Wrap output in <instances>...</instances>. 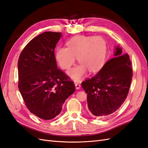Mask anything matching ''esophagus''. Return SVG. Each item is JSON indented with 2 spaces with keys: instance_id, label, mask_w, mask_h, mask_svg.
Listing matches in <instances>:
<instances>
[{
  "instance_id": "esophagus-1",
  "label": "esophagus",
  "mask_w": 148,
  "mask_h": 148,
  "mask_svg": "<svg viewBox=\"0 0 148 148\" xmlns=\"http://www.w3.org/2000/svg\"><path fill=\"white\" fill-rule=\"evenodd\" d=\"M74 84L75 86V89H76V90H79L81 88V84L79 83V82H75Z\"/></svg>"
}]
</instances>
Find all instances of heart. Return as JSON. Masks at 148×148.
Returning <instances> with one entry per match:
<instances>
[{
	"label": "heart",
	"instance_id": "obj_1",
	"mask_svg": "<svg viewBox=\"0 0 148 148\" xmlns=\"http://www.w3.org/2000/svg\"><path fill=\"white\" fill-rule=\"evenodd\" d=\"M67 48L58 47L56 51V58L62 69H68L74 64L77 58L79 65L71 69L67 74L74 81H80L88 70L97 73L103 66L106 45L100 36H76L68 41Z\"/></svg>",
	"mask_w": 148,
	"mask_h": 148
}]
</instances>
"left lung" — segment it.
Returning a JSON list of instances; mask_svg holds the SVG:
<instances>
[{
    "label": "left lung",
    "mask_w": 148,
    "mask_h": 148,
    "mask_svg": "<svg viewBox=\"0 0 148 148\" xmlns=\"http://www.w3.org/2000/svg\"><path fill=\"white\" fill-rule=\"evenodd\" d=\"M94 77L81 83L87 93L88 109L92 115L104 118L121 107L127 97L132 78L131 62L119 46Z\"/></svg>",
    "instance_id": "left-lung-1"
}]
</instances>
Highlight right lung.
<instances>
[{
	"label": "right lung",
	"mask_w": 148,
	"mask_h": 148,
	"mask_svg": "<svg viewBox=\"0 0 148 148\" xmlns=\"http://www.w3.org/2000/svg\"><path fill=\"white\" fill-rule=\"evenodd\" d=\"M61 33L44 32L24 48L19 57V90L29 110L43 120L60 114L75 91L67 75L58 69L54 50Z\"/></svg>",
	"instance_id": "1"
}]
</instances>
